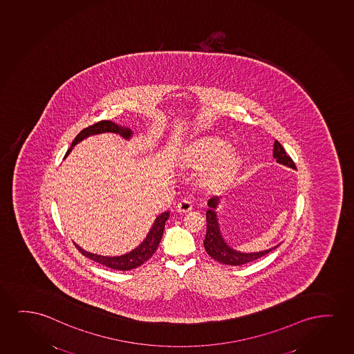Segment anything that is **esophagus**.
<instances>
[{"instance_id": "esophagus-1", "label": "esophagus", "mask_w": 354, "mask_h": 354, "mask_svg": "<svg viewBox=\"0 0 354 354\" xmlns=\"http://www.w3.org/2000/svg\"><path fill=\"white\" fill-rule=\"evenodd\" d=\"M176 210L179 212L180 214L189 213L192 210V203L187 201V199H183V201H180L178 205H176Z\"/></svg>"}]
</instances>
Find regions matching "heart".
I'll use <instances>...</instances> for the list:
<instances>
[{
  "instance_id": "b5f03b06",
  "label": "heart",
  "mask_w": 354,
  "mask_h": 354,
  "mask_svg": "<svg viewBox=\"0 0 354 354\" xmlns=\"http://www.w3.org/2000/svg\"><path fill=\"white\" fill-rule=\"evenodd\" d=\"M231 150L227 141L218 136H204L194 141L186 152V165L203 170L199 184L210 191L226 189L242 167V156Z\"/></svg>"
}]
</instances>
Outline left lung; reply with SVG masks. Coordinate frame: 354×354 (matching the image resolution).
<instances>
[{"mask_svg":"<svg viewBox=\"0 0 354 354\" xmlns=\"http://www.w3.org/2000/svg\"><path fill=\"white\" fill-rule=\"evenodd\" d=\"M273 157L276 158L279 165H286L289 168L296 169L294 160H291L290 156L286 153L284 147L281 145V142L274 141L273 145ZM221 197L214 196L208 201V210H207V234L204 238V248L205 252H208L209 257H213L215 261L225 265H231V266H241L248 262L254 261L260 257H265L268 252L274 250L276 248L279 247V244L276 247L270 248L267 250L259 252H237L236 249L230 247L227 243L225 242L221 231H220V225H218V215L215 209L218 205Z\"/></svg>","mask_w":354,"mask_h":354,"instance_id":"8db88e82","label":"left lung"}]
</instances>
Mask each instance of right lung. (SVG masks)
Masks as SVG:
<instances>
[{"label":"right lung","instance_id":"obj_1","mask_svg":"<svg viewBox=\"0 0 354 354\" xmlns=\"http://www.w3.org/2000/svg\"><path fill=\"white\" fill-rule=\"evenodd\" d=\"M102 133H115V134H120L123 136L124 139H131L133 136V131L131 128L127 127L118 126L116 123L111 121H100L89 126L86 129L78 133V136L75 138L73 144L70 146L66 155L64 157V160L68 157V153L73 151V146L78 144L80 141L86 139L88 136H97V134H102ZM169 218V212H165V213L160 214L156 218L155 223L150 228V231L147 233L145 239L141 242L140 245H138L136 249H133L131 252H127L124 255H120V257H102V255H97L93 252H88L78 247L77 244L75 243V245L78 249V252H81L82 255L91 259L93 261L102 263L104 266L112 268V270H118V271H129L133 268L140 266L144 262L147 261L153 252L157 250V248L160 245V239L163 236V231H165V221Z\"/></svg>","mask_w":354,"mask_h":354}]
</instances>
